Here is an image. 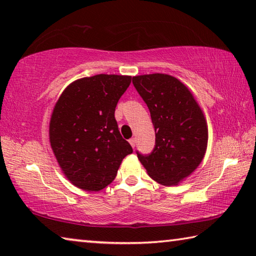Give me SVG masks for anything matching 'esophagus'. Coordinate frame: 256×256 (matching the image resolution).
I'll return each instance as SVG.
<instances>
[{
  "label": "esophagus",
  "instance_id": "obj_1",
  "mask_svg": "<svg viewBox=\"0 0 256 256\" xmlns=\"http://www.w3.org/2000/svg\"><path fill=\"white\" fill-rule=\"evenodd\" d=\"M128 142H130V144L132 146V148H134V146H136V138H130Z\"/></svg>",
  "mask_w": 256,
  "mask_h": 256
}]
</instances>
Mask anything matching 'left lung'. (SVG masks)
Returning a JSON list of instances; mask_svg holds the SVG:
<instances>
[{
  "label": "left lung",
  "mask_w": 256,
  "mask_h": 256,
  "mask_svg": "<svg viewBox=\"0 0 256 256\" xmlns=\"http://www.w3.org/2000/svg\"><path fill=\"white\" fill-rule=\"evenodd\" d=\"M136 92L148 106L156 132L150 154L136 151L148 175L164 186L177 185L196 170L206 154L208 125L188 86L164 73L133 76Z\"/></svg>",
  "instance_id": "1"
}]
</instances>
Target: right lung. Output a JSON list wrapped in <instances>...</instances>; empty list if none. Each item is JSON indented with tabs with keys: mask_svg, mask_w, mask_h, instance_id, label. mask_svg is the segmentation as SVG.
Returning a JSON list of instances; mask_svg holds the SVG:
<instances>
[{
	"mask_svg": "<svg viewBox=\"0 0 256 256\" xmlns=\"http://www.w3.org/2000/svg\"><path fill=\"white\" fill-rule=\"evenodd\" d=\"M132 76L97 74L68 84L50 120V142L71 183L98 192L115 180L132 146L120 136L115 108Z\"/></svg>",
	"mask_w": 256,
	"mask_h": 256,
	"instance_id": "add662e5",
	"label": "right lung"
}]
</instances>
